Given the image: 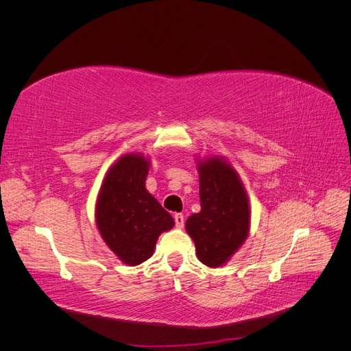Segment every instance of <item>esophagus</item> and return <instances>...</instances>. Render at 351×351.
<instances>
[{"label": "esophagus", "mask_w": 351, "mask_h": 351, "mask_svg": "<svg viewBox=\"0 0 351 351\" xmlns=\"http://www.w3.org/2000/svg\"><path fill=\"white\" fill-rule=\"evenodd\" d=\"M174 221H176L177 228H183V226H184V215L183 214H176Z\"/></svg>", "instance_id": "34e87169"}]
</instances>
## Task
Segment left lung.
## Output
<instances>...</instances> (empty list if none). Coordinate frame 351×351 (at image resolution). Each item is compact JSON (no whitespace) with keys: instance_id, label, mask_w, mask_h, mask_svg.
Returning <instances> with one entry per match:
<instances>
[{"instance_id":"8db88e82","label":"left lung","mask_w":351,"mask_h":351,"mask_svg":"<svg viewBox=\"0 0 351 351\" xmlns=\"http://www.w3.org/2000/svg\"><path fill=\"white\" fill-rule=\"evenodd\" d=\"M197 169L200 212L187 218L186 231L195 241L197 259L218 268L247 239L249 199L236 169L222 158L205 159Z\"/></svg>"}]
</instances>
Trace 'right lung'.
Here are the masks:
<instances>
[{
	"label": "right lung",
	"instance_id": "add662e5",
	"mask_svg": "<svg viewBox=\"0 0 351 351\" xmlns=\"http://www.w3.org/2000/svg\"><path fill=\"white\" fill-rule=\"evenodd\" d=\"M151 162L139 154L121 156L107 173L97 200V226L107 246L127 265L149 259L159 234L174 219L146 190Z\"/></svg>",
	"mask_w": 351,
	"mask_h": 351
}]
</instances>
